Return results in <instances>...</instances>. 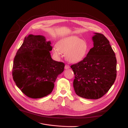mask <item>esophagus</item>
I'll return each instance as SVG.
<instances>
[{"instance_id": "obj_1", "label": "esophagus", "mask_w": 128, "mask_h": 128, "mask_svg": "<svg viewBox=\"0 0 128 128\" xmlns=\"http://www.w3.org/2000/svg\"><path fill=\"white\" fill-rule=\"evenodd\" d=\"M69 68H70V66H69L68 65H65V69H66V70H67V69H68Z\"/></svg>"}]
</instances>
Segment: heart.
<instances>
[{
  "instance_id": "heart-1",
  "label": "heart",
  "mask_w": 128,
  "mask_h": 128,
  "mask_svg": "<svg viewBox=\"0 0 128 128\" xmlns=\"http://www.w3.org/2000/svg\"><path fill=\"white\" fill-rule=\"evenodd\" d=\"M89 50L88 43L77 36H69L60 40L52 52L57 57L60 56V52L65 54V58L71 63H78L84 59Z\"/></svg>"
}]
</instances>
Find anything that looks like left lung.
<instances>
[{
  "label": "left lung",
  "instance_id": "left-lung-1",
  "mask_svg": "<svg viewBox=\"0 0 128 128\" xmlns=\"http://www.w3.org/2000/svg\"><path fill=\"white\" fill-rule=\"evenodd\" d=\"M94 46L86 57L71 66L75 76L74 87L78 96L98 99L107 93L116 78V58L109 41L95 32Z\"/></svg>",
  "mask_w": 128,
  "mask_h": 128
}]
</instances>
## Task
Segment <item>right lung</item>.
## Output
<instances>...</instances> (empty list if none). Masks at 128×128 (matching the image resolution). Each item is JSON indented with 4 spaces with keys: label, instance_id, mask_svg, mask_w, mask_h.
<instances>
[{
    "label": "right lung",
    "instance_id": "add662e5",
    "mask_svg": "<svg viewBox=\"0 0 128 128\" xmlns=\"http://www.w3.org/2000/svg\"><path fill=\"white\" fill-rule=\"evenodd\" d=\"M50 44L44 36L30 34L24 38L14 57L13 80L29 98H38L50 94L58 76L64 71V63L51 57Z\"/></svg>",
    "mask_w": 128,
    "mask_h": 128
}]
</instances>
